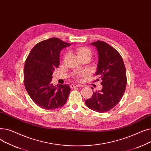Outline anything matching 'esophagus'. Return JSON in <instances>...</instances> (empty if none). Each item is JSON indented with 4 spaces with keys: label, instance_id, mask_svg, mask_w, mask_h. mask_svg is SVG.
Here are the masks:
<instances>
[{
    "label": "esophagus",
    "instance_id": "esophagus-1",
    "mask_svg": "<svg viewBox=\"0 0 151 151\" xmlns=\"http://www.w3.org/2000/svg\"><path fill=\"white\" fill-rule=\"evenodd\" d=\"M84 85L83 84H72L70 85L71 88H74L75 87H84Z\"/></svg>",
    "mask_w": 151,
    "mask_h": 151
}]
</instances>
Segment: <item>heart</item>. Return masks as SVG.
<instances>
[{
    "mask_svg": "<svg viewBox=\"0 0 151 151\" xmlns=\"http://www.w3.org/2000/svg\"><path fill=\"white\" fill-rule=\"evenodd\" d=\"M77 52H78V55H81V54H89L91 56V50L88 48H87V47H80V48H79L77 51ZM87 75H88V73H87L86 72H82V73H80L76 76L77 80H80L81 78L86 76Z\"/></svg>",
    "mask_w": 151,
    "mask_h": 151,
    "instance_id": "1",
    "label": "heart"
}]
</instances>
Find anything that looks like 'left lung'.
<instances>
[{"instance_id": "obj_1", "label": "left lung", "mask_w": 151, "mask_h": 151, "mask_svg": "<svg viewBox=\"0 0 151 151\" xmlns=\"http://www.w3.org/2000/svg\"><path fill=\"white\" fill-rule=\"evenodd\" d=\"M96 47L99 62L96 75L101 80V91L93 92L86 100V106L96 112L106 113L121 101L127 84L126 70L120 54L106 43L97 40L91 43ZM93 89V88H92Z\"/></svg>"}]
</instances>
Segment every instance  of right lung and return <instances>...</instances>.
<instances>
[{"instance_id": "1", "label": "right lung", "mask_w": 151, "mask_h": 151, "mask_svg": "<svg viewBox=\"0 0 151 151\" xmlns=\"http://www.w3.org/2000/svg\"><path fill=\"white\" fill-rule=\"evenodd\" d=\"M70 43L51 38L37 43L30 51L24 68V83L34 103L43 109H54L64 105L70 88L51 83L53 71L59 66L61 50Z\"/></svg>"}]
</instances>
